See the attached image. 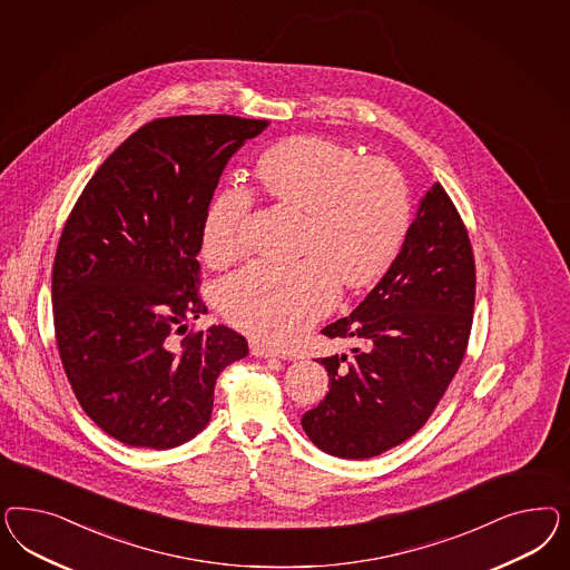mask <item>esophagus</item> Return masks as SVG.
I'll return each instance as SVG.
<instances>
[{
	"instance_id": "esophagus-1",
	"label": "esophagus",
	"mask_w": 570,
	"mask_h": 570,
	"mask_svg": "<svg viewBox=\"0 0 570 570\" xmlns=\"http://www.w3.org/2000/svg\"><path fill=\"white\" fill-rule=\"evenodd\" d=\"M250 353L255 355V357H277V360H288V355L284 353V351H279L276 346L265 345V343H259V341H253L250 343Z\"/></svg>"
}]
</instances>
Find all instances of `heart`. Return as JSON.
<instances>
[{
	"label": "heart",
	"instance_id": "b5f03b06",
	"mask_svg": "<svg viewBox=\"0 0 570 570\" xmlns=\"http://www.w3.org/2000/svg\"><path fill=\"white\" fill-rule=\"evenodd\" d=\"M257 181L274 203L303 213L294 263L257 261L219 291L225 317L257 338L288 343L334 307L341 279L362 288L395 259L410 227V191L397 167L360 158L338 141L288 138L257 160ZM253 196L219 191L203 224V250L227 265L246 250Z\"/></svg>",
	"mask_w": 570,
	"mask_h": 570
}]
</instances>
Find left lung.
I'll use <instances>...</instances> for the list:
<instances>
[{
    "label": "left lung",
    "instance_id": "left-lung-1",
    "mask_svg": "<svg viewBox=\"0 0 570 570\" xmlns=\"http://www.w3.org/2000/svg\"><path fill=\"white\" fill-rule=\"evenodd\" d=\"M474 257L448 191L434 184L389 272L348 317L322 330L355 345L320 357L328 395L301 417L315 448L365 460L424 426L466 353Z\"/></svg>",
    "mask_w": 570,
    "mask_h": 570
}]
</instances>
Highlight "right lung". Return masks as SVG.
Instances as JSON below:
<instances>
[{
	"mask_svg": "<svg viewBox=\"0 0 570 570\" xmlns=\"http://www.w3.org/2000/svg\"><path fill=\"white\" fill-rule=\"evenodd\" d=\"M269 121L229 115L156 119L94 173L58 242L53 328L70 386L106 434L171 449L203 431L215 380L248 355L227 326L175 332L207 313L203 224L229 158Z\"/></svg>",
	"mask_w": 570,
	"mask_h": 570,
	"instance_id": "1",
	"label": "right lung"
}]
</instances>
